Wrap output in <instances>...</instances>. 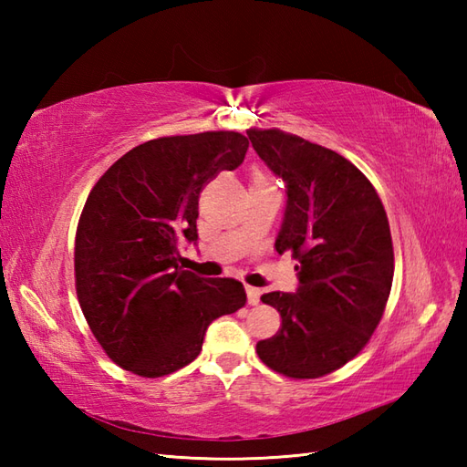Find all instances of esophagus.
Wrapping results in <instances>:
<instances>
[{
    "label": "esophagus",
    "mask_w": 467,
    "mask_h": 467,
    "mask_svg": "<svg viewBox=\"0 0 467 467\" xmlns=\"http://www.w3.org/2000/svg\"><path fill=\"white\" fill-rule=\"evenodd\" d=\"M246 299H249V305H259L261 303V291L254 289V286H246Z\"/></svg>",
    "instance_id": "1"
}]
</instances>
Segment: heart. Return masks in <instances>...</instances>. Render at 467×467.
I'll return each mask as SVG.
<instances>
[{"instance_id":"b5f03b06","label":"heart","mask_w":467,"mask_h":467,"mask_svg":"<svg viewBox=\"0 0 467 467\" xmlns=\"http://www.w3.org/2000/svg\"><path fill=\"white\" fill-rule=\"evenodd\" d=\"M251 182H269V178H266L263 172H254Z\"/></svg>"}]
</instances>
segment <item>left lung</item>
<instances>
[{
  "instance_id": "8db88e82",
  "label": "left lung",
  "mask_w": 467,
  "mask_h": 467,
  "mask_svg": "<svg viewBox=\"0 0 467 467\" xmlns=\"http://www.w3.org/2000/svg\"><path fill=\"white\" fill-rule=\"evenodd\" d=\"M286 182L275 249L291 251L296 293H266L281 329L256 343L261 361L291 379H317L351 361L379 325L393 283V243L379 194L347 158L279 128L246 132Z\"/></svg>"
}]
</instances>
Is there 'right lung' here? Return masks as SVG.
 Masks as SVG:
<instances>
[{"label":"right lung","mask_w":467,"mask_h":467,"mask_svg":"<svg viewBox=\"0 0 467 467\" xmlns=\"http://www.w3.org/2000/svg\"><path fill=\"white\" fill-rule=\"evenodd\" d=\"M249 138L201 132L154 138L108 168L88 194L74 246L76 293L102 349L122 369L162 377L202 349L206 327L246 303L243 283L178 266L198 239V196L244 161Z\"/></svg>","instance_id":"1"}]
</instances>
